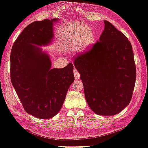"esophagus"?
Returning <instances> with one entry per match:
<instances>
[{
    "label": "esophagus",
    "mask_w": 148,
    "mask_h": 148,
    "mask_svg": "<svg viewBox=\"0 0 148 148\" xmlns=\"http://www.w3.org/2000/svg\"><path fill=\"white\" fill-rule=\"evenodd\" d=\"M74 76H75V78L76 79H79L80 77V74H79V72H78V70L76 69H74Z\"/></svg>",
    "instance_id": "obj_1"
}]
</instances>
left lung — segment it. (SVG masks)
Listing matches in <instances>:
<instances>
[{
  "instance_id": "obj_1",
  "label": "left lung",
  "mask_w": 148,
  "mask_h": 148,
  "mask_svg": "<svg viewBox=\"0 0 148 148\" xmlns=\"http://www.w3.org/2000/svg\"><path fill=\"white\" fill-rule=\"evenodd\" d=\"M103 23L99 40L73 62L90 108L98 115L114 116L130 102L136 68L130 42L110 22Z\"/></svg>"
}]
</instances>
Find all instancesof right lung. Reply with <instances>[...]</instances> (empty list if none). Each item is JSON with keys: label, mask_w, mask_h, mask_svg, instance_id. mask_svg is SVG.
<instances>
[{"label": "right lung", "mask_w": 148, "mask_h": 148, "mask_svg": "<svg viewBox=\"0 0 148 148\" xmlns=\"http://www.w3.org/2000/svg\"><path fill=\"white\" fill-rule=\"evenodd\" d=\"M58 20L45 19L30 24L11 50L13 87L26 112L41 120L51 118L58 113L74 81V64L52 68L49 55L40 48L52 43L53 24Z\"/></svg>", "instance_id": "1"}]
</instances>
